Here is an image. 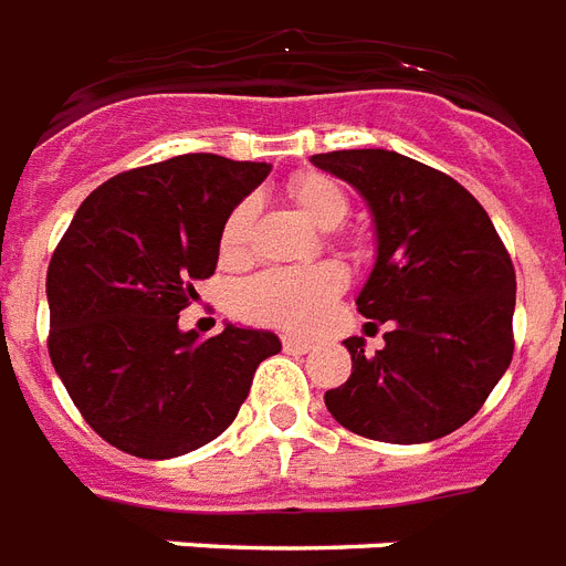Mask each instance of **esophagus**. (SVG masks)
Segmentation results:
<instances>
[{"label":"esophagus","mask_w":566,"mask_h":566,"mask_svg":"<svg viewBox=\"0 0 566 566\" xmlns=\"http://www.w3.org/2000/svg\"><path fill=\"white\" fill-rule=\"evenodd\" d=\"M283 350H286V354H310L312 345H310V342H304V338L286 336V338H283Z\"/></svg>","instance_id":"1"}]
</instances>
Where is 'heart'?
I'll list each match as a JSON object with an SVG mask.
<instances>
[{
    "label": "heart",
    "instance_id": "1",
    "mask_svg": "<svg viewBox=\"0 0 566 566\" xmlns=\"http://www.w3.org/2000/svg\"><path fill=\"white\" fill-rule=\"evenodd\" d=\"M289 198L297 210L306 212L318 228H338L347 219L350 201L345 187L321 171H301L286 184ZM256 207L254 201H239L224 216L219 230V256L228 265H239L251 256ZM345 289V274L333 262H318L306 269H265L245 280L233 295L239 318L262 327L312 333L318 327L329 304Z\"/></svg>",
    "mask_w": 566,
    "mask_h": 566
}]
</instances>
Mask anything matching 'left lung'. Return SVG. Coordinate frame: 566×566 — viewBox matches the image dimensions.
<instances>
[{"instance_id":"8db88e82","label":"left lung","mask_w":566,"mask_h":566,"mask_svg":"<svg viewBox=\"0 0 566 566\" xmlns=\"http://www.w3.org/2000/svg\"><path fill=\"white\" fill-rule=\"evenodd\" d=\"M359 189L377 224V262L356 306L386 324V347L347 338L354 370L324 395L345 429L386 444H423L468 423L514 354L512 256L485 207L444 171L386 151L315 155Z\"/></svg>"}]
</instances>
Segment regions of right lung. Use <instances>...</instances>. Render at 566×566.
<instances>
[{
    "label": "right lung",
    "mask_w": 566,
    "mask_h": 566,
    "mask_svg": "<svg viewBox=\"0 0 566 566\" xmlns=\"http://www.w3.org/2000/svg\"><path fill=\"white\" fill-rule=\"evenodd\" d=\"M269 163L178 155L93 189L46 274L49 356L90 427L122 453L175 459L219 438L254 370L280 354L265 329L180 333L216 274L221 221Z\"/></svg>",
    "instance_id": "obj_1"
}]
</instances>
